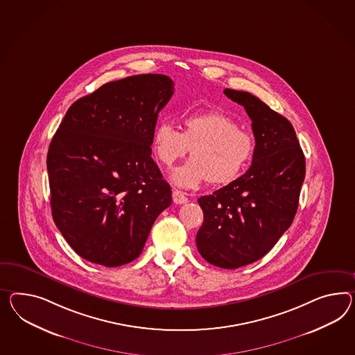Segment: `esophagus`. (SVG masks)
Segmentation results:
<instances>
[{
  "instance_id": "obj_1",
  "label": "esophagus",
  "mask_w": 355,
  "mask_h": 355,
  "mask_svg": "<svg viewBox=\"0 0 355 355\" xmlns=\"http://www.w3.org/2000/svg\"><path fill=\"white\" fill-rule=\"evenodd\" d=\"M173 200L176 205H182V203H187V202H188V197H187L182 191L173 189Z\"/></svg>"
}]
</instances>
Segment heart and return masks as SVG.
I'll list each match as a JSON object with an SVG mask.
<instances>
[{"instance_id":"obj_1","label":"heart","mask_w":355,"mask_h":355,"mask_svg":"<svg viewBox=\"0 0 355 355\" xmlns=\"http://www.w3.org/2000/svg\"><path fill=\"white\" fill-rule=\"evenodd\" d=\"M182 131L170 123H159L153 131L152 146L159 164L171 167L191 149L193 159L171 173L182 188H196L209 180L214 185L236 182L251 162L254 137L227 113L196 112L184 116Z\"/></svg>"}]
</instances>
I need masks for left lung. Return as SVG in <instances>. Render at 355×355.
<instances>
[{
	"label": "left lung",
	"mask_w": 355,
	"mask_h": 355,
	"mask_svg": "<svg viewBox=\"0 0 355 355\" xmlns=\"http://www.w3.org/2000/svg\"><path fill=\"white\" fill-rule=\"evenodd\" d=\"M252 121V164L236 182L198 200L203 224L196 242L200 256L236 269L268 254L291 227L305 179V157L291 122L247 92L225 89Z\"/></svg>",
	"instance_id": "1"
}]
</instances>
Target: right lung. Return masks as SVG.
Masks as SVG:
<instances>
[{
  "label": "right lung",
  "instance_id": "right-lung-1",
  "mask_svg": "<svg viewBox=\"0 0 355 355\" xmlns=\"http://www.w3.org/2000/svg\"><path fill=\"white\" fill-rule=\"evenodd\" d=\"M173 82L137 74L74 101L47 152L55 225L76 254L108 268L141 254L171 187L152 155L159 110Z\"/></svg>",
  "mask_w": 355,
  "mask_h": 355
}]
</instances>
